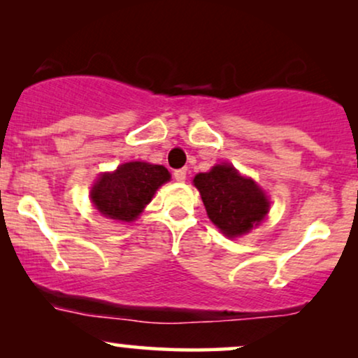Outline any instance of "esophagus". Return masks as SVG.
Returning a JSON list of instances; mask_svg holds the SVG:
<instances>
[{
  "instance_id": "34e87169",
  "label": "esophagus",
  "mask_w": 358,
  "mask_h": 358,
  "mask_svg": "<svg viewBox=\"0 0 358 358\" xmlns=\"http://www.w3.org/2000/svg\"><path fill=\"white\" fill-rule=\"evenodd\" d=\"M185 178H187V173H185V169H176L174 171V179L178 180V182H184Z\"/></svg>"
}]
</instances>
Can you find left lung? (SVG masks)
Returning a JSON list of instances; mask_svg holds the SVG:
<instances>
[{
  "mask_svg": "<svg viewBox=\"0 0 358 358\" xmlns=\"http://www.w3.org/2000/svg\"><path fill=\"white\" fill-rule=\"evenodd\" d=\"M194 185L199 189L208 218L228 238L251 231L271 208L266 192L251 178L239 174L233 164L222 163L208 173H199Z\"/></svg>",
  "mask_w": 358,
  "mask_h": 358,
  "instance_id": "left-lung-1",
  "label": "left lung"
}]
</instances>
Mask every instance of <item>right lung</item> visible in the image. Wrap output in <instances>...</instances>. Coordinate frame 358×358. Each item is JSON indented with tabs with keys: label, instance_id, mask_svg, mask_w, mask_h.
<instances>
[{
	"label": "right lung",
	"instance_id": "right-lung-1",
	"mask_svg": "<svg viewBox=\"0 0 358 358\" xmlns=\"http://www.w3.org/2000/svg\"><path fill=\"white\" fill-rule=\"evenodd\" d=\"M169 179L171 174L164 166L130 161L97 178L91 189V202L107 218L135 222L156 190Z\"/></svg>",
	"mask_w": 358,
	"mask_h": 358
}]
</instances>
